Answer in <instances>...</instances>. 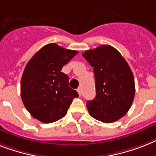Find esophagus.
<instances>
[{
    "instance_id": "34e87169",
    "label": "esophagus",
    "mask_w": 156,
    "mask_h": 156,
    "mask_svg": "<svg viewBox=\"0 0 156 156\" xmlns=\"http://www.w3.org/2000/svg\"><path fill=\"white\" fill-rule=\"evenodd\" d=\"M77 91H78V95L81 96L82 95V88L81 87H79L78 90H77Z\"/></svg>"
}]
</instances>
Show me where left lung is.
Instances as JSON below:
<instances>
[{"mask_svg": "<svg viewBox=\"0 0 156 156\" xmlns=\"http://www.w3.org/2000/svg\"><path fill=\"white\" fill-rule=\"evenodd\" d=\"M94 67L96 97L87 101L93 118L102 122H113L131 108L135 87L131 68L119 52L108 45L87 50L82 54Z\"/></svg>", "mask_w": 156, "mask_h": 156, "instance_id": "8db88e82", "label": "left lung"}]
</instances>
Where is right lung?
I'll use <instances>...</instances> for the list:
<instances>
[{
  "label": "right lung",
  "instance_id": "obj_1",
  "mask_svg": "<svg viewBox=\"0 0 156 156\" xmlns=\"http://www.w3.org/2000/svg\"><path fill=\"white\" fill-rule=\"evenodd\" d=\"M78 53L50 43L29 61L21 78V96L33 117L50 123L66 115L78 94L69 87V77L61 70Z\"/></svg>",
  "mask_w": 156,
  "mask_h": 156
}]
</instances>
